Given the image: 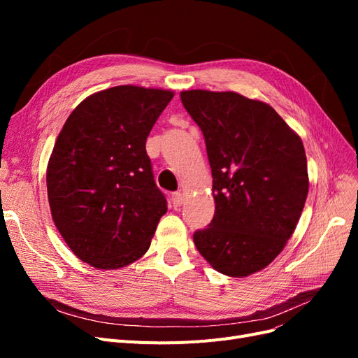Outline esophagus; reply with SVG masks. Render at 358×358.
<instances>
[{
  "label": "esophagus",
  "instance_id": "34e87169",
  "mask_svg": "<svg viewBox=\"0 0 358 358\" xmlns=\"http://www.w3.org/2000/svg\"><path fill=\"white\" fill-rule=\"evenodd\" d=\"M171 204H173V208H175V209L180 208V206L183 204V196L180 192H173L171 194Z\"/></svg>",
  "mask_w": 358,
  "mask_h": 358
}]
</instances>
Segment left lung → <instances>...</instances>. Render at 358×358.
Masks as SVG:
<instances>
[{
  "label": "left lung",
  "mask_w": 358,
  "mask_h": 358,
  "mask_svg": "<svg viewBox=\"0 0 358 358\" xmlns=\"http://www.w3.org/2000/svg\"><path fill=\"white\" fill-rule=\"evenodd\" d=\"M180 100L204 136L213 178V220L194 243L222 275L259 272L282 251L305 208L301 138L272 106L233 91H182Z\"/></svg>",
  "instance_id": "1"
}]
</instances>
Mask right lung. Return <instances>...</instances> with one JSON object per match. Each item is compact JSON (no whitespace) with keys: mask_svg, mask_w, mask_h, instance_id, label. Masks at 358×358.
I'll list each match as a JSON object with an SVG mask.
<instances>
[{"mask_svg":"<svg viewBox=\"0 0 358 358\" xmlns=\"http://www.w3.org/2000/svg\"><path fill=\"white\" fill-rule=\"evenodd\" d=\"M171 91L121 85L71 112L49 158L52 220L82 262L101 270L134 263L150 246L167 201L146 138Z\"/></svg>","mask_w":358,"mask_h":358,"instance_id":"1","label":"right lung"}]
</instances>
